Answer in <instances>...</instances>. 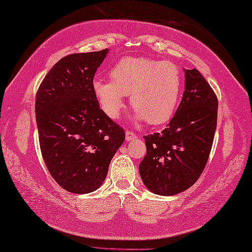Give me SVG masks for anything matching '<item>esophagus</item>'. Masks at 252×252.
Returning <instances> with one entry per match:
<instances>
[{
    "mask_svg": "<svg viewBox=\"0 0 252 252\" xmlns=\"http://www.w3.org/2000/svg\"><path fill=\"white\" fill-rule=\"evenodd\" d=\"M137 135L136 133H133L132 131H126V141H131L133 139H136Z\"/></svg>",
    "mask_w": 252,
    "mask_h": 252,
    "instance_id": "obj_1",
    "label": "esophagus"
}]
</instances>
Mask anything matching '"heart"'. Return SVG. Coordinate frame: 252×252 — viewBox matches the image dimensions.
<instances>
[{"label":"heart","instance_id":"heart-1","mask_svg":"<svg viewBox=\"0 0 252 252\" xmlns=\"http://www.w3.org/2000/svg\"><path fill=\"white\" fill-rule=\"evenodd\" d=\"M110 78H94L92 90L102 111L111 119L120 116L127 94L137 111V119L146 120L149 124H163L176 110L182 73L172 62L127 56L111 68Z\"/></svg>","mask_w":252,"mask_h":252}]
</instances>
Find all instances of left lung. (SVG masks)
Masks as SVG:
<instances>
[{"label":"left lung","mask_w":252,"mask_h":252,"mask_svg":"<svg viewBox=\"0 0 252 252\" xmlns=\"http://www.w3.org/2000/svg\"><path fill=\"white\" fill-rule=\"evenodd\" d=\"M218 97L196 68L185 69V91L167 128L145 136L147 155L139 173L149 190L174 196L198 181L211 152Z\"/></svg>","instance_id":"obj_1"}]
</instances>
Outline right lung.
<instances>
[{"label":"right lung","instance_id":"right-lung-1","mask_svg":"<svg viewBox=\"0 0 252 252\" xmlns=\"http://www.w3.org/2000/svg\"><path fill=\"white\" fill-rule=\"evenodd\" d=\"M109 50L61 59L35 95V121L43 161L60 186L73 193L99 188L125 140V131L100 109L92 90Z\"/></svg>","mask_w":252,"mask_h":252}]
</instances>
